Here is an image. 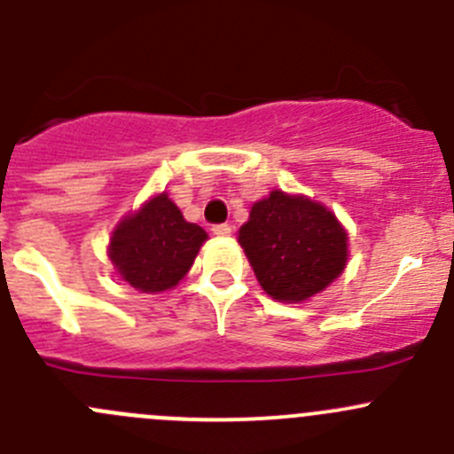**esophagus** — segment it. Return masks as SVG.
I'll return each instance as SVG.
<instances>
[{
	"label": "esophagus",
	"instance_id": "obj_1",
	"mask_svg": "<svg viewBox=\"0 0 454 454\" xmlns=\"http://www.w3.org/2000/svg\"><path fill=\"white\" fill-rule=\"evenodd\" d=\"M213 232H215V235H217V237H226V235H231L232 228H231V223H215Z\"/></svg>",
	"mask_w": 454,
	"mask_h": 454
}]
</instances>
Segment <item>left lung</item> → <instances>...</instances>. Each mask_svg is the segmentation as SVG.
Masks as SVG:
<instances>
[{"label":"left lung","mask_w":454,"mask_h":454,"mask_svg":"<svg viewBox=\"0 0 454 454\" xmlns=\"http://www.w3.org/2000/svg\"><path fill=\"white\" fill-rule=\"evenodd\" d=\"M239 244L272 299L299 303L345 270L347 232L325 206L272 191L256 201Z\"/></svg>","instance_id":"1"}]
</instances>
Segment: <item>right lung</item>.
I'll list each match as a JSON object with an SVG mask.
<instances>
[{
  "instance_id": "obj_1",
  "label": "right lung",
  "mask_w": 454,
  "mask_h": 454,
  "mask_svg": "<svg viewBox=\"0 0 454 454\" xmlns=\"http://www.w3.org/2000/svg\"><path fill=\"white\" fill-rule=\"evenodd\" d=\"M204 239V228L186 222L167 193H160L122 219L114 231L109 256L131 287L162 292L189 272Z\"/></svg>"
}]
</instances>
